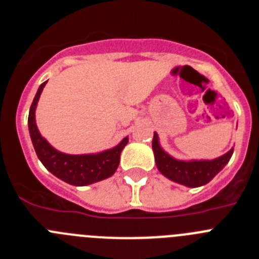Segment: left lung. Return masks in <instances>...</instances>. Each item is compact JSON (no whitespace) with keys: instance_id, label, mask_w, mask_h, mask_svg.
<instances>
[{"instance_id":"left-lung-1","label":"left lung","mask_w":259,"mask_h":259,"mask_svg":"<svg viewBox=\"0 0 259 259\" xmlns=\"http://www.w3.org/2000/svg\"><path fill=\"white\" fill-rule=\"evenodd\" d=\"M152 148L159 172L166 176L167 179L191 188L207 184L219 171L223 170V167L228 163L233 154V149H231L222 157L211 161H179L162 149L155 132Z\"/></svg>"}]
</instances>
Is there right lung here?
Listing matches in <instances>:
<instances>
[{"label":"right lung","instance_id":"add662e5","mask_svg":"<svg viewBox=\"0 0 259 259\" xmlns=\"http://www.w3.org/2000/svg\"><path fill=\"white\" fill-rule=\"evenodd\" d=\"M47 83L48 80L41 84L38 88L31 105V109H29L28 115L29 135H31L32 144H33L35 152L41 163L58 179L71 185H76V187L92 184V183L110 178L118 168L120 153H122L123 148L127 145L128 137H124L118 145L111 149L97 153V154L72 155L65 154V153L54 149L40 135L35 119L38 98H40L41 92Z\"/></svg>","mask_w":259,"mask_h":259}]
</instances>
